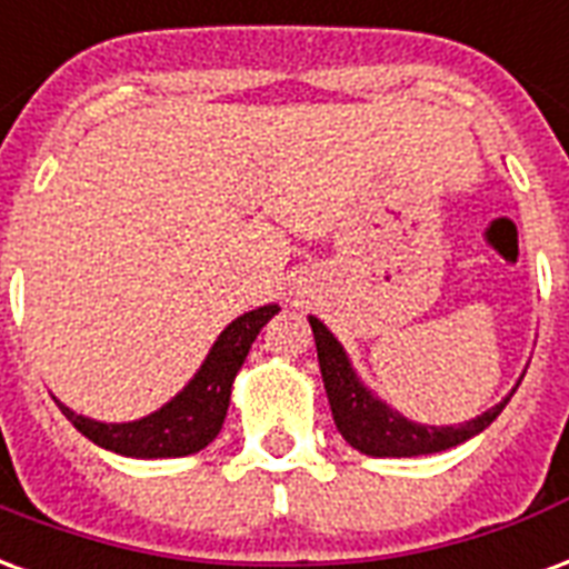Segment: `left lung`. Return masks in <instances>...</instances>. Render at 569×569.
I'll list each match as a JSON object with an SVG mask.
<instances>
[{
    "mask_svg": "<svg viewBox=\"0 0 569 569\" xmlns=\"http://www.w3.org/2000/svg\"><path fill=\"white\" fill-rule=\"evenodd\" d=\"M310 328H313V338H317L319 370H322V382H326L335 425H338L343 440L349 446H356L365 456L410 458L452 449V446L465 443V440H470L479 431H486L488 425L498 419L500 410L507 407L509 398H512V391H509V398H503L498 407H491L488 413L477 416V419H470L465 425L435 428V425L410 422L398 410H391L382 401H377L361 386L343 347L317 317H310Z\"/></svg>",
    "mask_w": 569,
    "mask_h": 569,
    "instance_id": "1",
    "label": "left lung"
}]
</instances>
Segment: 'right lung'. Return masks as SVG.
I'll return each instance as SVG.
<instances>
[{
  "label": "right lung",
  "instance_id": "right-lung-1",
  "mask_svg": "<svg viewBox=\"0 0 569 569\" xmlns=\"http://www.w3.org/2000/svg\"><path fill=\"white\" fill-rule=\"evenodd\" d=\"M280 307L268 305L259 310H250L231 322L222 331L201 370L192 377L187 389L178 398L156 410V413L138 419V422L104 425L74 416L69 407H62V416L69 419L83 437H90L92 443L111 449L117 456L129 458H180L192 456L220 435L222 419L229 410L231 382L234 373L241 370L252 340L262 331L264 322L277 313Z\"/></svg>",
  "mask_w": 569,
  "mask_h": 569
}]
</instances>
